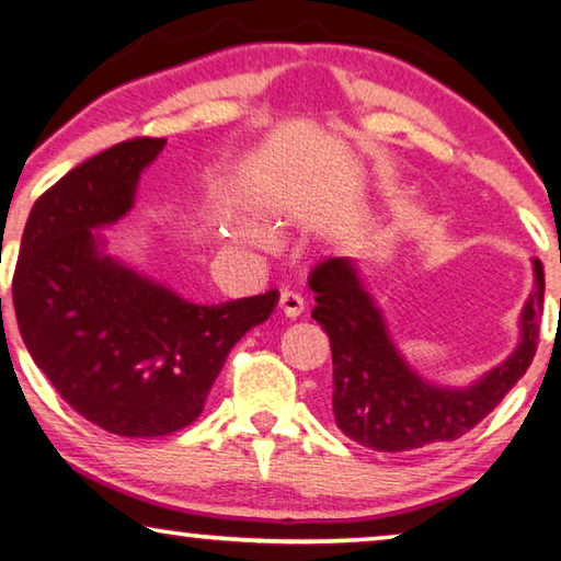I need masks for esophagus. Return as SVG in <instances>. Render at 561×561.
I'll list each match as a JSON object with an SVG mask.
<instances>
[{
    "label": "esophagus",
    "instance_id": "obj_1",
    "mask_svg": "<svg viewBox=\"0 0 561 561\" xmlns=\"http://www.w3.org/2000/svg\"><path fill=\"white\" fill-rule=\"evenodd\" d=\"M279 309H282V314H284V317L297 319V317L301 314V311H304V299H301V294L291 291V289H284V291L279 294Z\"/></svg>",
    "mask_w": 561,
    "mask_h": 561
}]
</instances>
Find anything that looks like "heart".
<instances>
[{
    "mask_svg": "<svg viewBox=\"0 0 561 561\" xmlns=\"http://www.w3.org/2000/svg\"><path fill=\"white\" fill-rule=\"evenodd\" d=\"M234 232H237V234H242V237H252V240H254V237H260V234H257V230H252V227H247V225H240V227H237Z\"/></svg>",
    "mask_w": 561,
    "mask_h": 561,
    "instance_id": "heart-1",
    "label": "heart"
}]
</instances>
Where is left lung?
Instances as JSON below:
<instances>
[{"instance_id":"obj_1","label":"left lung","mask_w":561,"mask_h":561,"mask_svg":"<svg viewBox=\"0 0 561 561\" xmlns=\"http://www.w3.org/2000/svg\"><path fill=\"white\" fill-rule=\"evenodd\" d=\"M317 307L311 319L327 331L334 360V417L341 433L378 453H408L458 440L472 431L531 364L545 309V270L535 260V289L522 309L519 346L468 388L425 383L408 368L386 331L381 309L354 262L329 257L309 274Z\"/></svg>"}]
</instances>
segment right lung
<instances>
[{"mask_svg": "<svg viewBox=\"0 0 561 561\" xmlns=\"http://www.w3.org/2000/svg\"><path fill=\"white\" fill-rule=\"evenodd\" d=\"M163 146L165 138L123 140L46 190L12 279L34 364L76 413L123 438L193 423L227 354L279 301L270 289L203 307L103 257L93 230L130 210L140 173Z\"/></svg>", "mask_w": 561, "mask_h": 561, "instance_id": "right-lung-1", "label": "right lung"}]
</instances>
